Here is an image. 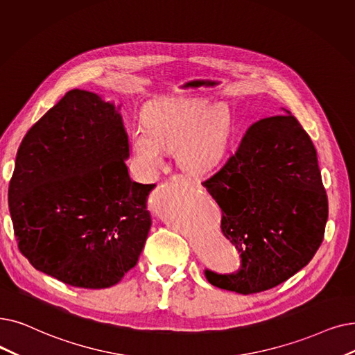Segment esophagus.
<instances>
[{
    "label": "esophagus",
    "instance_id": "obj_1",
    "mask_svg": "<svg viewBox=\"0 0 355 355\" xmlns=\"http://www.w3.org/2000/svg\"><path fill=\"white\" fill-rule=\"evenodd\" d=\"M173 178H174V181L181 182V184H191V182H193L191 177H189V175H184V174H177V175H174Z\"/></svg>",
    "mask_w": 355,
    "mask_h": 355
}]
</instances>
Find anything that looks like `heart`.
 <instances>
[{
	"instance_id": "heart-1",
	"label": "heart",
	"mask_w": 355,
	"mask_h": 355,
	"mask_svg": "<svg viewBox=\"0 0 355 355\" xmlns=\"http://www.w3.org/2000/svg\"><path fill=\"white\" fill-rule=\"evenodd\" d=\"M232 120L223 107L206 109L196 101L164 100L145 112V125L133 132L130 161L141 180H155L164 149H174L178 164L203 171L219 162L230 142Z\"/></svg>"
}]
</instances>
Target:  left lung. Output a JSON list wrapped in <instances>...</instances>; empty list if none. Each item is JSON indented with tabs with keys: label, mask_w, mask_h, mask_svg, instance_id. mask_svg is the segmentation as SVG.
Masks as SVG:
<instances>
[{
	"label": "left lung",
	"mask_w": 355,
	"mask_h": 355,
	"mask_svg": "<svg viewBox=\"0 0 355 355\" xmlns=\"http://www.w3.org/2000/svg\"><path fill=\"white\" fill-rule=\"evenodd\" d=\"M222 210L223 236L241 267L210 268V284L254 295L288 280L316 254L328 220V197L316 149L295 116L261 119L238 149L203 182Z\"/></svg>",
	"instance_id": "left-lung-1"
}]
</instances>
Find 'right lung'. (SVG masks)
<instances>
[{
	"label": "right lung",
	"instance_id": "obj_1",
	"mask_svg": "<svg viewBox=\"0 0 355 355\" xmlns=\"http://www.w3.org/2000/svg\"><path fill=\"white\" fill-rule=\"evenodd\" d=\"M129 137L114 104L72 89L19 148L8 207L20 252L65 284L107 288L144 250L155 184L130 180Z\"/></svg>",
	"mask_w": 355,
	"mask_h": 355
}]
</instances>
